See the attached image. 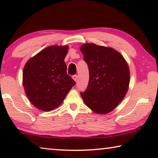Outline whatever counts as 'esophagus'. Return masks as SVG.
I'll return each mask as SVG.
<instances>
[{
  "instance_id": "34e87169",
  "label": "esophagus",
  "mask_w": 158,
  "mask_h": 158,
  "mask_svg": "<svg viewBox=\"0 0 158 158\" xmlns=\"http://www.w3.org/2000/svg\"><path fill=\"white\" fill-rule=\"evenodd\" d=\"M73 79L74 80V81H77V79H78V76L76 75V74H75V75H73Z\"/></svg>"
}]
</instances>
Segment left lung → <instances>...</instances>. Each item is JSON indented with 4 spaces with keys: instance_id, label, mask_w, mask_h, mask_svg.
Returning <instances> with one entry per match:
<instances>
[{
    "instance_id": "1",
    "label": "left lung",
    "mask_w": 158,
    "mask_h": 158,
    "mask_svg": "<svg viewBox=\"0 0 158 158\" xmlns=\"http://www.w3.org/2000/svg\"><path fill=\"white\" fill-rule=\"evenodd\" d=\"M80 50L89 70L87 89L80 94L92 111L107 114L126 95L130 83L127 64L121 53L110 47L88 43Z\"/></svg>"
}]
</instances>
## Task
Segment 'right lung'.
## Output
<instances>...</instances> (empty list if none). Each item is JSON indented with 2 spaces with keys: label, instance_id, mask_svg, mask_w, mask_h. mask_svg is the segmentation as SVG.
I'll list each match as a JSON object with an SVG mask.
<instances>
[{
  "label": "right lung",
  "instance_id": "add662e5",
  "mask_svg": "<svg viewBox=\"0 0 158 158\" xmlns=\"http://www.w3.org/2000/svg\"><path fill=\"white\" fill-rule=\"evenodd\" d=\"M67 46L45 48L26 63L23 85L29 100L37 109L49 111L63 102L76 84L67 74L64 59Z\"/></svg>",
  "mask_w": 158,
  "mask_h": 158
}]
</instances>
